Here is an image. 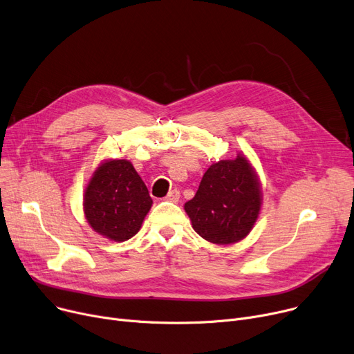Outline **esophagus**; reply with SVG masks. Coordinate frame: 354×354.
<instances>
[{
  "label": "esophagus",
  "mask_w": 354,
  "mask_h": 354,
  "mask_svg": "<svg viewBox=\"0 0 354 354\" xmlns=\"http://www.w3.org/2000/svg\"><path fill=\"white\" fill-rule=\"evenodd\" d=\"M179 198H180V194H179V191L178 189H172L168 195H167V199L168 202H172V203H176L178 201H179Z\"/></svg>",
  "instance_id": "34e87169"
}]
</instances>
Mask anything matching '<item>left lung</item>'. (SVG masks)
I'll list each match as a JSON object with an SVG mask.
<instances>
[{
  "label": "left lung",
  "instance_id": "left-lung-1",
  "mask_svg": "<svg viewBox=\"0 0 354 354\" xmlns=\"http://www.w3.org/2000/svg\"><path fill=\"white\" fill-rule=\"evenodd\" d=\"M261 205V183L246 156L239 153L212 165L185 210L199 236L216 245H230L248 236Z\"/></svg>",
  "mask_w": 354,
  "mask_h": 354
}]
</instances>
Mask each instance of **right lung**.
Returning <instances> with one entry per match:
<instances>
[{
	"label": "right lung",
	"mask_w": 354,
	"mask_h": 354,
	"mask_svg": "<svg viewBox=\"0 0 354 354\" xmlns=\"http://www.w3.org/2000/svg\"><path fill=\"white\" fill-rule=\"evenodd\" d=\"M151 206L147 185L127 159L101 163L84 195V212L89 226L115 242L135 236Z\"/></svg>",
	"instance_id": "right-lung-1"
}]
</instances>
